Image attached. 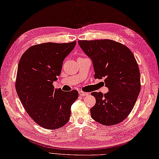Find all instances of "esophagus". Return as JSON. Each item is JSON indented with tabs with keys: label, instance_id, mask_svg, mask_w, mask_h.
<instances>
[{
	"label": "esophagus",
	"instance_id": "esophagus-1",
	"mask_svg": "<svg viewBox=\"0 0 159 159\" xmlns=\"http://www.w3.org/2000/svg\"><path fill=\"white\" fill-rule=\"evenodd\" d=\"M79 94H80V96H85L89 95V93L84 92H83V91H82V90H80V91H79Z\"/></svg>",
	"mask_w": 159,
	"mask_h": 159
}]
</instances>
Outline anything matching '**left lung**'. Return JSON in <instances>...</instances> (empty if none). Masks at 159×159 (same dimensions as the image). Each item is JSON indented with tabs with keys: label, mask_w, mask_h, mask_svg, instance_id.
<instances>
[{
	"label": "left lung",
	"mask_w": 159,
	"mask_h": 159,
	"mask_svg": "<svg viewBox=\"0 0 159 159\" xmlns=\"http://www.w3.org/2000/svg\"><path fill=\"white\" fill-rule=\"evenodd\" d=\"M84 52L92 59L96 79L104 77L109 92L91 93L96 98L90 109L92 118L104 125L122 122L129 115L141 89L140 73L132 52L112 40H79Z\"/></svg>",
	"instance_id": "left-lung-1"
}]
</instances>
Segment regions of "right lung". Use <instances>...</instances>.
Here are the masks:
<instances>
[{
    "label": "right lung",
    "instance_id": "obj_1",
    "mask_svg": "<svg viewBox=\"0 0 159 159\" xmlns=\"http://www.w3.org/2000/svg\"><path fill=\"white\" fill-rule=\"evenodd\" d=\"M76 44L46 42L32 46L19 61L15 89L23 107L42 127L56 129L64 126L71 116V107L78 92L55 88L63 61Z\"/></svg>",
    "mask_w": 159,
    "mask_h": 159
}]
</instances>
